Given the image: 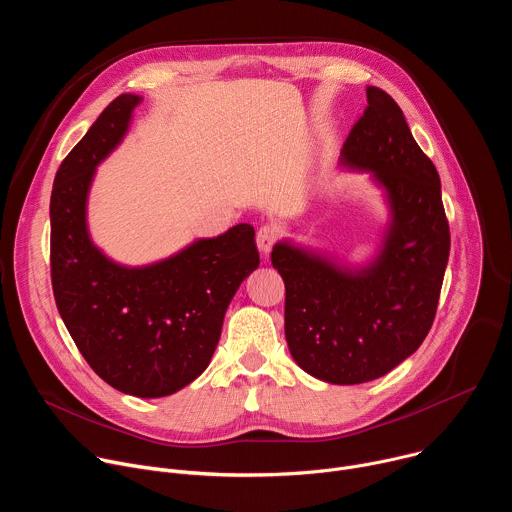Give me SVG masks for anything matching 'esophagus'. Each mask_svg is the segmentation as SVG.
<instances>
[{
  "label": "esophagus",
  "mask_w": 512,
  "mask_h": 512,
  "mask_svg": "<svg viewBox=\"0 0 512 512\" xmlns=\"http://www.w3.org/2000/svg\"><path fill=\"white\" fill-rule=\"evenodd\" d=\"M277 239H279L277 227H273V225L259 227V231H257V247H259V251L263 255H267L271 251V247L277 243Z\"/></svg>",
  "instance_id": "esophagus-1"
}]
</instances>
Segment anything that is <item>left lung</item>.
<instances>
[{
    "instance_id": "left-lung-1",
    "label": "left lung",
    "mask_w": 512,
    "mask_h": 512,
    "mask_svg": "<svg viewBox=\"0 0 512 512\" xmlns=\"http://www.w3.org/2000/svg\"><path fill=\"white\" fill-rule=\"evenodd\" d=\"M342 162L387 188L393 225L377 263L350 273L279 243L271 263L285 283V338L316 379L358 385L393 371L425 340L450 257L440 176L413 139L401 107L367 89Z\"/></svg>"
}]
</instances>
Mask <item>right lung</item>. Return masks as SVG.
Here are the masks:
<instances>
[{"instance_id": "right-lung-1", "label": "right lung", "mask_w": 512, "mask_h": 512, "mask_svg": "<svg viewBox=\"0 0 512 512\" xmlns=\"http://www.w3.org/2000/svg\"><path fill=\"white\" fill-rule=\"evenodd\" d=\"M139 103L119 95L62 160L50 196V277L60 318L89 367L121 393L164 397L208 367L229 302L259 253L245 223L143 269L119 267L91 245L85 202L95 166Z\"/></svg>"}]
</instances>
